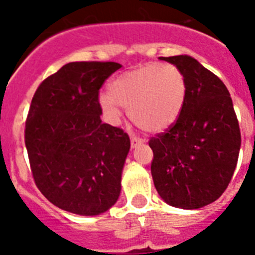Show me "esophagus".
Wrapping results in <instances>:
<instances>
[{
    "instance_id": "obj_1",
    "label": "esophagus",
    "mask_w": 255,
    "mask_h": 255,
    "mask_svg": "<svg viewBox=\"0 0 255 255\" xmlns=\"http://www.w3.org/2000/svg\"><path fill=\"white\" fill-rule=\"evenodd\" d=\"M144 143V140L143 139H139V137H131V145L132 148H136L137 145H140V144H143Z\"/></svg>"
}]
</instances>
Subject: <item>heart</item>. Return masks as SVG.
<instances>
[{
  "label": "heart",
  "instance_id": "heart-1",
  "mask_svg": "<svg viewBox=\"0 0 255 255\" xmlns=\"http://www.w3.org/2000/svg\"><path fill=\"white\" fill-rule=\"evenodd\" d=\"M186 98V81L170 63H147L116 77L110 91L99 94L100 110L110 124L122 122L124 107L135 123L157 133L172 127L181 115Z\"/></svg>",
  "mask_w": 255,
  "mask_h": 255
}]
</instances>
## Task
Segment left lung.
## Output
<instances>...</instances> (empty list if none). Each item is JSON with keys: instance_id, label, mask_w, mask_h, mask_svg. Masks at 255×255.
Wrapping results in <instances>:
<instances>
[{"instance_id": "obj_1", "label": "left lung", "mask_w": 255, "mask_h": 255, "mask_svg": "<svg viewBox=\"0 0 255 255\" xmlns=\"http://www.w3.org/2000/svg\"><path fill=\"white\" fill-rule=\"evenodd\" d=\"M181 70L186 98L176 123L149 140L151 173L168 205L200 209L229 185L241 148V132L226 86L189 55L160 57Z\"/></svg>"}]
</instances>
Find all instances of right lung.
<instances>
[{
	"label": "right lung",
	"mask_w": 255,
	"mask_h": 255,
	"mask_svg": "<svg viewBox=\"0 0 255 255\" xmlns=\"http://www.w3.org/2000/svg\"><path fill=\"white\" fill-rule=\"evenodd\" d=\"M122 66L71 62L42 82L26 120L34 181L51 204L79 216L115 205L129 152L123 129L102 123L99 88Z\"/></svg>",
	"instance_id": "add662e5"
}]
</instances>
